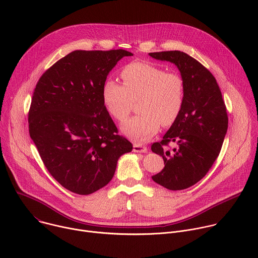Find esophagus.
<instances>
[{
  "label": "esophagus",
  "instance_id": "esophagus-1",
  "mask_svg": "<svg viewBox=\"0 0 258 258\" xmlns=\"http://www.w3.org/2000/svg\"><path fill=\"white\" fill-rule=\"evenodd\" d=\"M134 152H139V153H145L147 152V147L143 146L142 144H134Z\"/></svg>",
  "mask_w": 258,
  "mask_h": 258
}]
</instances>
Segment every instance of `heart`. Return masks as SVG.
Instances as JSON below:
<instances>
[{
  "label": "heart",
  "mask_w": 258,
  "mask_h": 258,
  "mask_svg": "<svg viewBox=\"0 0 258 258\" xmlns=\"http://www.w3.org/2000/svg\"><path fill=\"white\" fill-rule=\"evenodd\" d=\"M122 85L107 80L102 86V101L107 112L124 121L138 101L140 113L121 126V132L137 143L150 140L160 125L169 126L179 116L186 97L185 81L174 71L150 62H132L120 71Z\"/></svg>",
  "instance_id": "obj_1"
}]
</instances>
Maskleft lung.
<instances>
[{
    "label": "left lung",
    "mask_w": 258,
    "mask_h": 258,
    "mask_svg": "<svg viewBox=\"0 0 258 258\" xmlns=\"http://www.w3.org/2000/svg\"><path fill=\"white\" fill-rule=\"evenodd\" d=\"M149 55L175 64L185 81L179 116L163 139L151 146L165 164L153 180L168 190H183L203 178L218 157L228 131L227 108L215 78L196 59L180 51Z\"/></svg>",
    "instance_id": "1"
}]
</instances>
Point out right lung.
<instances>
[{
    "label": "right lung",
    "instance_id": "1",
    "mask_svg": "<svg viewBox=\"0 0 258 258\" xmlns=\"http://www.w3.org/2000/svg\"><path fill=\"white\" fill-rule=\"evenodd\" d=\"M125 50L69 53L35 86L29 136L51 175L65 189L89 195L112 179L118 158L133 150L102 101L108 73Z\"/></svg>",
    "mask_w": 258,
    "mask_h": 258
}]
</instances>
